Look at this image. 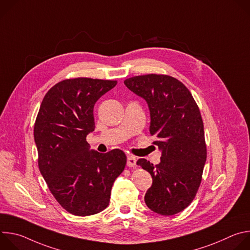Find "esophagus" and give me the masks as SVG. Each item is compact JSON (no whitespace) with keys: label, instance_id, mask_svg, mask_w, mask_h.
Instances as JSON below:
<instances>
[{"label":"esophagus","instance_id":"esophagus-1","mask_svg":"<svg viewBox=\"0 0 250 250\" xmlns=\"http://www.w3.org/2000/svg\"><path fill=\"white\" fill-rule=\"evenodd\" d=\"M126 165L128 167H134L136 165V158L132 155H128L127 156V162H126Z\"/></svg>","mask_w":250,"mask_h":250}]
</instances>
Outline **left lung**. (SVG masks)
Here are the masks:
<instances>
[{"instance_id": "obj_1", "label": "left lung", "mask_w": 250, "mask_h": 250, "mask_svg": "<svg viewBox=\"0 0 250 250\" xmlns=\"http://www.w3.org/2000/svg\"><path fill=\"white\" fill-rule=\"evenodd\" d=\"M124 83L147 102L149 132L162 151L157 165L142 158L136 162L153 180L146 204L159 215L173 216L192 203L202 182L207 146L199 106L188 88L169 75L134 76Z\"/></svg>"}]
</instances>
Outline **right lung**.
Masks as SVG:
<instances>
[{"mask_svg": "<svg viewBox=\"0 0 250 250\" xmlns=\"http://www.w3.org/2000/svg\"><path fill=\"white\" fill-rule=\"evenodd\" d=\"M116 80L65 79L45 94L34 123L39 168L49 191L68 212L87 217L109 206L116 178L126 164L121 149L90 150L94 105Z\"/></svg>", "mask_w": 250, "mask_h": 250, "instance_id": "right-lung-1", "label": "right lung"}]
</instances>
